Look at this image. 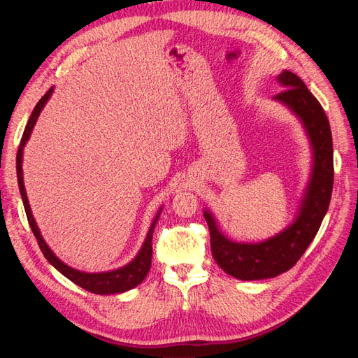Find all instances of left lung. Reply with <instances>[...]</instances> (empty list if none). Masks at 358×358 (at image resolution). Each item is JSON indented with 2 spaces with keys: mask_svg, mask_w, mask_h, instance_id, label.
Masks as SVG:
<instances>
[{
  "mask_svg": "<svg viewBox=\"0 0 358 358\" xmlns=\"http://www.w3.org/2000/svg\"><path fill=\"white\" fill-rule=\"evenodd\" d=\"M282 92L273 100L296 115L309 138L312 167L294 220L282 231L262 242H234L218 227L209 209L203 212L210 230L215 262L227 275L242 280L275 278L305 254L327 213L333 189V140L329 119L303 80L288 70L276 78Z\"/></svg>",
  "mask_w": 358,
  "mask_h": 358,
  "instance_id": "8db88e82",
  "label": "left lung"
}]
</instances>
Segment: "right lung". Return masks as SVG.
<instances>
[{"label":"right lung","instance_id":"add662e5","mask_svg":"<svg viewBox=\"0 0 358 358\" xmlns=\"http://www.w3.org/2000/svg\"><path fill=\"white\" fill-rule=\"evenodd\" d=\"M53 94V86L52 88L41 96L40 101L37 103V106L32 110L29 121L25 127V131L22 136V140H20V145L17 149V155H16V171H17V183H19V191L20 196H22V201H24V208L27 212V218L29 222V227L32 233H34L36 239L38 242V246L41 249L43 255L48 259V262L55 267L59 273H62L66 278H69L71 282H74L76 285H79L82 288H85L86 291H91L94 294H101V296H109V294H119V292H125L128 289H133L134 287H137L142 280L146 278L149 268H150V263H152V234H154V229L159 220L161 210L164 206H161L158 213L155 215V218L149 227V231L146 234V239L140 248L138 254L129 262L128 264L115 268V270H109V272H100V273H88V272H82V270L73 268L69 264H66L64 262L53 254L52 249L49 248V245L46 243V241L43 239V236L38 230V225L32 216L31 208H29V201L27 197V191H25V185H24V171H22V161H24V148L27 145V142L31 137L32 128H34L37 119L43 110V107L46 106V103L49 101V99Z\"/></svg>","mask_w":358,"mask_h":358}]
</instances>
